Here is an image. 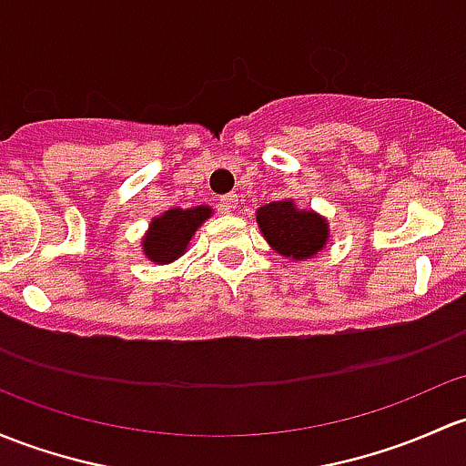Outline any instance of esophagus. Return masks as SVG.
I'll list each match as a JSON object with an SVG mask.
<instances>
[{"instance_id": "obj_1", "label": "esophagus", "mask_w": 466, "mask_h": 466, "mask_svg": "<svg viewBox=\"0 0 466 466\" xmlns=\"http://www.w3.org/2000/svg\"><path fill=\"white\" fill-rule=\"evenodd\" d=\"M237 205H238L237 194H225L218 198V212L229 214V212H234V208H237Z\"/></svg>"}]
</instances>
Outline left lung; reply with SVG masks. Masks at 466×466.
I'll list each match as a JSON object with an SVG mask.
<instances>
[{
	"mask_svg": "<svg viewBox=\"0 0 466 466\" xmlns=\"http://www.w3.org/2000/svg\"><path fill=\"white\" fill-rule=\"evenodd\" d=\"M257 223L268 243L283 257L308 258L326 246V220L312 212H297L292 200H277L258 208Z\"/></svg>",
	"mask_w": 466,
	"mask_h": 466,
	"instance_id": "left-lung-1",
	"label": "left lung"
}]
</instances>
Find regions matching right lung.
<instances>
[{
  "label": "right lung",
  "instance_id": "1",
  "mask_svg": "<svg viewBox=\"0 0 466 466\" xmlns=\"http://www.w3.org/2000/svg\"><path fill=\"white\" fill-rule=\"evenodd\" d=\"M212 214L209 208L169 209L160 218H154L143 248L145 254L156 263H171L187 248L189 238L200 223Z\"/></svg>",
  "mask_w": 466,
  "mask_h": 466
}]
</instances>
